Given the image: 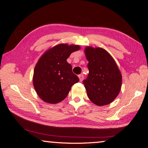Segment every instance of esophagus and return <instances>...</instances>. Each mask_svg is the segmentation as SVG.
I'll return each instance as SVG.
<instances>
[{
    "label": "esophagus",
    "mask_w": 148,
    "mask_h": 148,
    "mask_svg": "<svg viewBox=\"0 0 148 148\" xmlns=\"http://www.w3.org/2000/svg\"><path fill=\"white\" fill-rule=\"evenodd\" d=\"M78 77H79V81L80 82H82L83 79V74H80V75H79Z\"/></svg>",
    "instance_id": "34e87169"
}]
</instances>
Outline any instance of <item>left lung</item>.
<instances>
[{
  "mask_svg": "<svg viewBox=\"0 0 148 148\" xmlns=\"http://www.w3.org/2000/svg\"><path fill=\"white\" fill-rule=\"evenodd\" d=\"M84 52L89 72L83 84L88 98L98 106L111 103L122 87V74L116 61L100 47L87 46Z\"/></svg>",
  "mask_w": 148,
  "mask_h": 148,
  "instance_id": "8db88e82",
  "label": "left lung"
}]
</instances>
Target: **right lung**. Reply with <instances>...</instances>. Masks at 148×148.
I'll return each mask as SVG.
<instances>
[{
  "label": "right lung",
  "instance_id": "add662e5",
  "mask_svg": "<svg viewBox=\"0 0 148 148\" xmlns=\"http://www.w3.org/2000/svg\"><path fill=\"white\" fill-rule=\"evenodd\" d=\"M80 48L79 45L61 43L50 48L40 57L34 69L33 85L42 101L50 104L63 101L72 86L79 81L66 60Z\"/></svg>",
  "mask_w": 148,
  "mask_h": 148
}]
</instances>
